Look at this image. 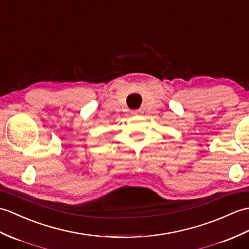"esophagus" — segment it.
<instances>
[{
  "instance_id": "34e87169",
  "label": "esophagus",
  "mask_w": 249,
  "mask_h": 249,
  "mask_svg": "<svg viewBox=\"0 0 249 249\" xmlns=\"http://www.w3.org/2000/svg\"><path fill=\"white\" fill-rule=\"evenodd\" d=\"M131 113L134 115H140V114L143 113V110H142V109H136V110H132Z\"/></svg>"
}]
</instances>
